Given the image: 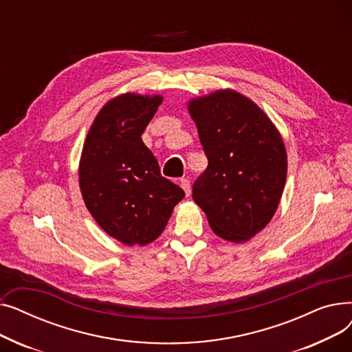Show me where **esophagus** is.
I'll return each mask as SVG.
<instances>
[{
  "label": "esophagus",
  "mask_w": 352,
  "mask_h": 352,
  "mask_svg": "<svg viewBox=\"0 0 352 352\" xmlns=\"http://www.w3.org/2000/svg\"><path fill=\"white\" fill-rule=\"evenodd\" d=\"M179 186L184 190V192H186V195L188 197L190 192H191V182H190V179L188 178H181L179 179Z\"/></svg>",
  "instance_id": "esophagus-1"
}]
</instances>
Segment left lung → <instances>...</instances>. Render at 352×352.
Masks as SVG:
<instances>
[{
    "instance_id": "left-lung-1",
    "label": "left lung",
    "mask_w": 352,
    "mask_h": 352,
    "mask_svg": "<svg viewBox=\"0 0 352 352\" xmlns=\"http://www.w3.org/2000/svg\"><path fill=\"white\" fill-rule=\"evenodd\" d=\"M188 111L208 158L192 198L218 236L245 243L278 208L287 179L284 141L264 111L232 89L194 98Z\"/></svg>"
}]
</instances>
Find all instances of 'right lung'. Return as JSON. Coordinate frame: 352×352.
Returning a JSON list of instances; mask_svg holds the SVG:
<instances>
[{
	"label": "right lung",
	"instance_id": "obj_1",
	"mask_svg": "<svg viewBox=\"0 0 352 352\" xmlns=\"http://www.w3.org/2000/svg\"><path fill=\"white\" fill-rule=\"evenodd\" d=\"M161 96L121 94L108 101L87 134L80 160V188L98 226L125 245H146L164 231L186 197L160 173L141 140Z\"/></svg>",
	"mask_w": 352,
	"mask_h": 352
}]
</instances>
